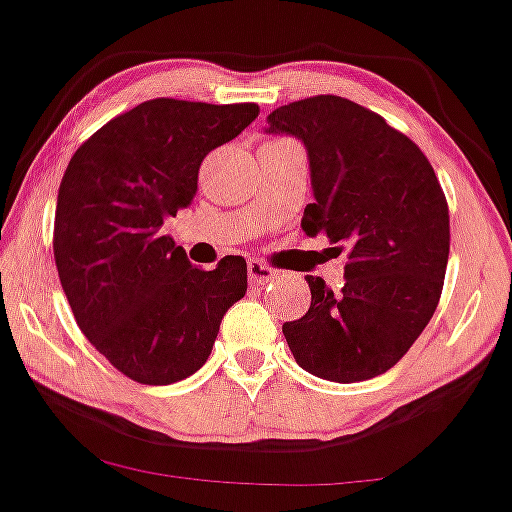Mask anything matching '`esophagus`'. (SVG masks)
<instances>
[{"mask_svg": "<svg viewBox=\"0 0 512 512\" xmlns=\"http://www.w3.org/2000/svg\"><path fill=\"white\" fill-rule=\"evenodd\" d=\"M248 274H250V283H255V286H264V283H269L276 276L274 269L260 260L248 262Z\"/></svg>", "mask_w": 512, "mask_h": 512, "instance_id": "1", "label": "esophagus"}]
</instances>
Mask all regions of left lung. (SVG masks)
Here are the masks:
<instances>
[{
    "label": "left lung",
    "mask_w": 512,
    "mask_h": 512,
    "mask_svg": "<svg viewBox=\"0 0 512 512\" xmlns=\"http://www.w3.org/2000/svg\"><path fill=\"white\" fill-rule=\"evenodd\" d=\"M269 133L303 140L315 202L307 236L326 233L348 250L346 281L310 283V310L283 324L300 367L355 384L379 377L408 353L439 305L451 226L432 164L408 135L360 104L317 95L274 109Z\"/></svg>",
    "instance_id": "left-lung-1"
}]
</instances>
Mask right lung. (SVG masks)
<instances>
[{
  "instance_id": "obj_1",
  "label": "right lung",
  "mask_w": 512,
  "mask_h": 512,
  "mask_svg": "<svg viewBox=\"0 0 512 512\" xmlns=\"http://www.w3.org/2000/svg\"><path fill=\"white\" fill-rule=\"evenodd\" d=\"M257 114L252 102L147 100L104 123L66 166L52 240L61 288L85 338L138 384L195 374L248 291L243 257L197 269L162 226L193 202L202 159Z\"/></svg>"
}]
</instances>
